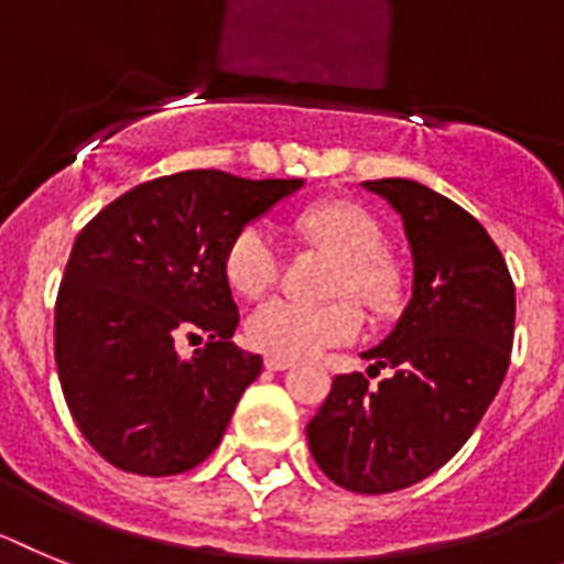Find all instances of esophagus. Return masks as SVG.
<instances>
[{"mask_svg": "<svg viewBox=\"0 0 564 564\" xmlns=\"http://www.w3.org/2000/svg\"><path fill=\"white\" fill-rule=\"evenodd\" d=\"M263 366H267L269 371H283V369H289V366H292V360H286V357H272V355H269L267 360H263Z\"/></svg>", "mask_w": 564, "mask_h": 564, "instance_id": "34e87169", "label": "esophagus"}]
</instances>
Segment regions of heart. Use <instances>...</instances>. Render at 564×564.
<instances>
[{
    "instance_id": "heart-1",
    "label": "heart",
    "mask_w": 564,
    "mask_h": 564,
    "mask_svg": "<svg viewBox=\"0 0 564 564\" xmlns=\"http://www.w3.org/2000/svg\"><path fill=\"white\" fill-rule=\"evenodd\" d=\"M303 229L317 243L340 258L332 281V295L364 297L380 303L389 295V272L383 254V232L366 209L337 200L312 209ZM281 269V252L263 224L241 229L227 249V278L235 292L254 297L267 292ZM364 329V317L351 301L301 303L292 297H269L247 317V340L272 357H315L332 346L355 340Z\"/></svg>"
}]
</instances>
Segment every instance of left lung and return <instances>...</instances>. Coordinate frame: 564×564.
Segmentation results:
<instances>
[{"label": "left lung", "mask_w": 564, "mask_h": 564, "mask_svg": "<svg viewBox=\"0 0 564 564\" xmlns=\"http://www.w3.org/2000/svg\"><path fill=\"white\" fill-rule=\"evenodd\" d=\"M403 221L411 301L375 349L369 377L332 380L306 425L321 471L346 491L391 494L443 468L497 398L517 297L491 235L445 195L409 178L364 181Z\"/></svg>", "instance_id": "obj_1"}]
</instances>
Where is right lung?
Wrapping results in <instances>:
<instances>
[{"label": "right lung", "mask_w": 564, "mask_h": 564, "mask_svg": "<svg viewBox=\"0 0 564 564\" xmlns=\"http://www.w3.org/2000/svg\"><path fill=\"white\" fill-rule=\"evenodd\" d=\"M303 187L187 170L101 209L73 243L56 301V369L67 409L110 465L141 477L195 468L218 448L261 355L229 337L235 235ZM210 343L181 358V336Z\"/></svg>", "instance_id": "add662e5"}]
</instances>
